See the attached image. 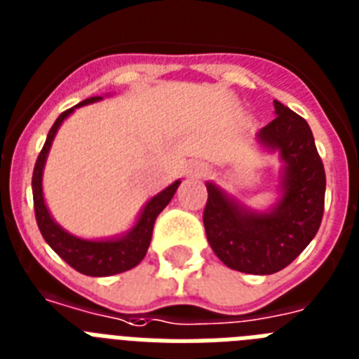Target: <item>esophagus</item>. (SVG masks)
<instances>
[{"label":"esophagus","instance_id":"1","mask_svg":"<svg viewBox=\"0 0 359 359\" xmlns=\"http://www.w3.org/2000/svg\"><path fill=\"white\" fill-rule=\"evenodd\" d=\"M189 174L192 177H201L207 174V167L203 163H192L191 167H189Z\"/></svg>","mask_w":359,"mask_h":359}]
</instances>
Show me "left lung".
Masks as SVG:
<instances>
[{"label":"left lung","mask_w":359,"mask_h":359,"mask_svg":"<svg viewBox=\"0 0 359 359\" xmlns=\"http://www.w3.org/2000/svg\"><path fill=\"white\" fill-rule=\"evenodd\" d=\"M275 117L259 139L279 150L286 163L283 200L268 215L240 209L207 183L203 226L216 257L242 273H277L303 253L318 233L325 211V167L312 130L295 111L275 100Z\"/></svg>","instance_id":"left-lung-1"}]
</instances>
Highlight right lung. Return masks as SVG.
Listing matches in <instances>:
<instances>
[{"label":"right lung","mask_w":359,"mask_h":359,"mask_svg":"<svg viewBox=\"0 0 359 359\" xmlns=\"http://www.w3.org/2000/svg\"><path fill=\"white\" fill-rule=\"evenodd\" d=\"M100 99L102 97H90V99L82 100L76 106L90 104V102ZM75 108L66 109V111H62L58 115V119L55 121V124H53L49 133H47L46 144H43L41 152L38 154L36 163H34V170H32V200H34V216H36L38 229H40L41 236L46 238L47 244L51 245L53 251L60 259L66 260L71 268L80 271V273L90 275V277H108V275L123 273V271L135 268L144 259L148 245H150V240H152L156 218L168 205V201L172 200L174 192L180 187V182H174L165 191L159 192L158 196H154L152 200L148 201L141 216H139L135 227L123 238L91 242V240L76 238V236L66 233L58 224H55V220H53L49 211H47L46 203H43L41 170H43V163H46L47 152L51 148L56 130L62 124V121L66 119Z\"/></svg>","instance_id":"1"}]
</instances>
